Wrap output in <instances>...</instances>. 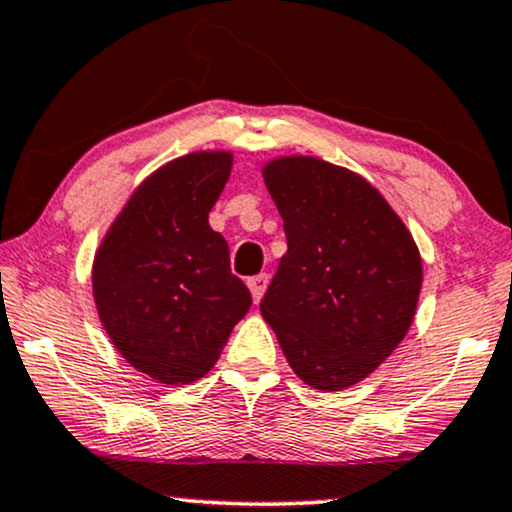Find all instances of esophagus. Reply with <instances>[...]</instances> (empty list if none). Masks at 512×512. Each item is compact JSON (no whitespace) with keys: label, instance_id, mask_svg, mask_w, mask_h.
<instances>
[{"label":"esophagus","instance_id":"obj_1","mask_svg":"<svg viewBox=\"0 0 512 512\" xmlns=\"http://www.w3.org/2000/svg\"><path fill=\"white\" fill-rule=\"evenodd\" d=\"M267 286H269V276L267 274H257V276L248 278V288H250L252 300H255V302L262 300V295H264V290H267Z\"/></svg>","mask_w":512,"mask_h":512}]
</instances>
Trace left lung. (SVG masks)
<instances>
[{"mask_svg": "<svg viewBox=\"0 0 512 512\" xmlns=\"http://www.w3.org/2000/svg\"><path fill=\"white\" fill-rule=\"evenodd\" d=\"M288 252L260 302L297 378L338 392L409 331L423 286L416 241L364 177L290 155L264 165Z\"/></svg>", "mask_w": 512, "mask_h": 512, "instance_id": "left-lung-1", "label": "left lung"}]
</instances>
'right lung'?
Instances as JSON below:
<instances>
[{
    "mask_svg": "<svg viewBox=\"0 0 512 512\" xmlns=\"http://www.w3.org/2000/svg\"><path fill=\"white\" fill-rule=\"evenodd\" d=\"M231 163L226 151H198L163 165L96 250L103 328L129 364L163 385L203 378L252 304L231 274L229 245L208 224Z\"/></svg>",
    "mask_w": 512,
    "mask_h": 512,
    "instance_id": "1",
    "label": "right lung"
}]
</instances>
